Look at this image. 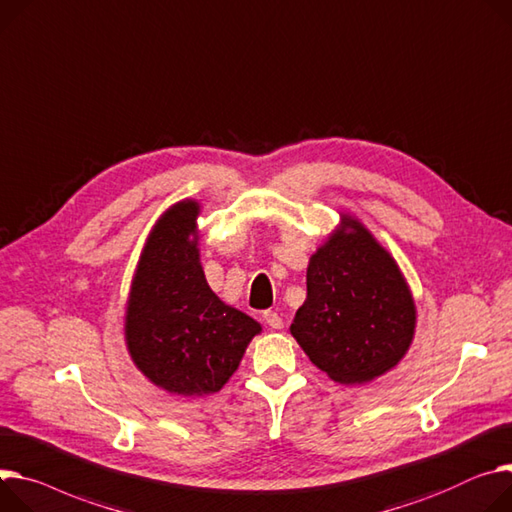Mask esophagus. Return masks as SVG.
Masks as SVG:
<instances>
[{"label":"esophagus","mask_w":512,"mask_h":512,"mask_svg":"<svg viewBox=\"0 0 512 512\" xmlns=\"http://www.w3.org/2000/svg\"><path fill=\"white\" fill-rule=\"evenodd\" d=\"M264 320H266V324H268L270 328H274V330H281V328H283V318L279 316L277 311H266V313H264Z\"/></svg>","instance_id":"1"}]
</instances>
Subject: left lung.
Masks as SVG:
<instances>
[{
  "instance_id": "left-lung-1",
  "label": "left lung",
  "mask_w": 512,
  "mask_h": 512,
  "mask_svg": "<svg viewBox=\"0 0 512 512\" xmlns=\"http://www.w3.org/2000/svg\"><path fill=\"white\" fill-rule=\"evenodd\" d=\"M414 328V299L396 260L344 215L342 229L309 258L307 299L291 334L318 369L357 385L396 367Z\"/></svg>"
}]
</instances>
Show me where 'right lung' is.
Listing matches in <instances>:
<instances>
[{"mask_svg": "<svg viewBox=\"0 0 512 512\" xmlns=\"http://www.w3.org/2000/svg\"><path fill=\"white\" fill-rule=\"evenodd\" d=\"M199 203L182 201L155 223L137 264L125 338L139 371L176 396L219 391L262 330L207 285L196 244Z\"/></svg>", "mask_w": 512, "mask_h": 512, "instance_id": "right-lung-1", "label": "right lung"}]
</instances>
